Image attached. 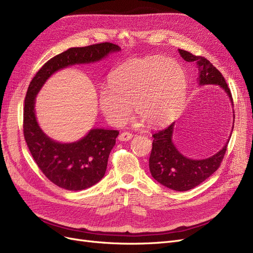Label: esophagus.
Returning <instances> with one entry per match:
<instances>
[{
  "label": "esophagus",
  "instance_id": "1",
  "mask_svg": "<svg viewBox=\"0 0 253 253\" xmlns=\"http://www.w3.org/2000/svg\"><path fill=\"white\" fill-rule=\"evenodd\" d=\"M133 138V135L129 133V132H122L119 136H118V139L120 141H127L129 139Z\"/></svg>",
  "mask_w": 253,
  "mask_h": 253
}]
</instances>
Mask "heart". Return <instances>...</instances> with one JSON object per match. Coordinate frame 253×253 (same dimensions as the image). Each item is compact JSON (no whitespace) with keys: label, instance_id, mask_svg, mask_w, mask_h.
I'll return each mask as SVG.
<instances>
[{"label":"heart","instance_id":"b5f03b06","mask_svg":"<svg viewBox=\"0 0 253 253\" xmlns=\"http://www.w3.org/2000/svg\"><path fill=\"white\" fill-rule=\"evenodd\" d=\"M187 78L171 59L150 57L120 65L111 85L99 90V104L113 126H122L133 112L150 126L163 125L178 112L185 100Z\"/></svg>","mask_w":253,"mask_h":253}]
</instances>
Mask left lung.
Instances as JSON below:
<instances>
[{
    "label": "left lung",
    "instance_id": "8db88e82",
    "mask_svg": "<svg viewBox=\"0 0 253 253\" xmlns=\"http://www.w3.org/2000/svg\"><path fill=\"white\" fill-rule=\"evenodd\" d=\"M187 62H195L198 68V82L216 84L223 88L232 102V95L225 78L217 68L205 57L195 56L192 52L178 49ZM175 122L159 129L152 135L153 143L149 159V167L153 177L165 187L175 191H188L200 185L215 172L225 156L229 140L216 154L206 159H190L180 154L172 141ZM233 129V127H232Z\"/></svg>",
    "mask_w": 253,
    "mask_h": 253
}]
</instances>
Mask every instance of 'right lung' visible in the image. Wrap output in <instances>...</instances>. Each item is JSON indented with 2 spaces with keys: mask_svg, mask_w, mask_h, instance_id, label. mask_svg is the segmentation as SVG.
I'll list each match as a JSON object with an SVG mask.
<instances>
[{
  "mask_svg": "<svg viewBox=\"0 0 253 253\" xmlns=\"http://www.w3.org/2000/svg\"><path fill=\"white\" fill-rule=\"evenodd\" d=\"M119 50L118 45L110 42L70 48L48 60L29 83L23 113L24 138L39 169L60 188L80 191L101 180L119 132L93 128L76 142H57L45 135L38 125L35 113L36 96L45 81L61 68L97 62L109 53Z\"/></svg>",
  "mask_w": 253,
  "mask_h": 253,
  "instance_id": "1",
  "label": "right lung"
}]
</instances>
